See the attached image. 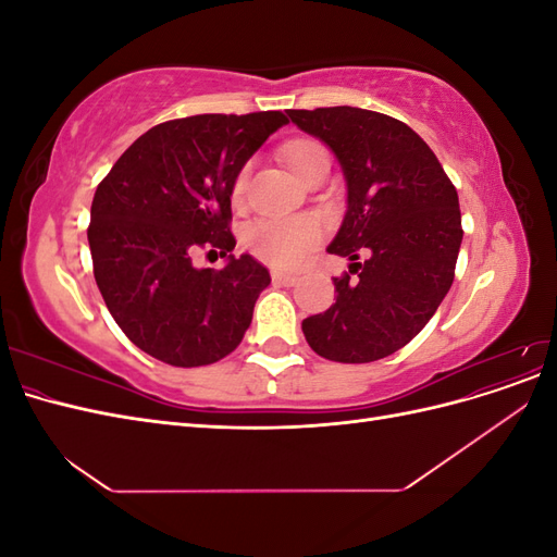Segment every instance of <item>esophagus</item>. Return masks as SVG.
I'll list each match as a JSON object with an SVG mask.
<instances>
[{"instance_id": "esophagus-1", "label": "esophagus", "mask_w": 557, "mask_h": 557, "mask_svg": "<svg viewBox=\"0 0 557 557\" xmlns=\"http://www.w3.org/2000/svg\"><path fill=\"white\" fill-rule=\"evenodd\" d=\"M272 281L274 283H278V285H295L297 283V276H293V274H283V272H272Z\"/></svg>"}]
</instances>
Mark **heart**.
<instances>
[{
    "mask_svg": "<svg viewBox=\"0 0 557 557\" xmlns=\"http://www.w3.org/2000/svg\"><path fill=\"white\" fill-rule=\"evenodd\" d=\"M327 153V150L318 141L301 139L285 148V162L293 170V174L299 178L305 174L307 166L313 162L315 156ZM248 185V166L237 174L232 183V199L242 201ZM320 239V225L313 218H264V221L250 223L244 232V246L256 256L258 260L278 267V269H293L301 260H305L307 252L318 244Z\"/></svg>",
    "mask_w": 557,
    "mask_h": 557,
    "instance_id": "b5f03b06",
    "label": "heart"
}]
</instances>
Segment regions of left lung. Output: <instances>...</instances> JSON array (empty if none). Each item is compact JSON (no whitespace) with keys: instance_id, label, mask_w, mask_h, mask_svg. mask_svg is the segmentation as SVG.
<instances>
[{"instance_id":"8db88e82","label":"left lung","mask_w":557,"mask_h":557,"mask_svg":"<svg viewBox=\"0 0 557 557\" xmlns=\"http://www.w3.org/2000/svg\"><path fill=\"white\" fill-rule=\"evenodd\" d=\"M288 115L342 164L348 209L327 250L348 258V272L359 274L334 278L336 301L301 320V332L334 362L393 356L450 290L462 244L458 190L432 148L391 115L356 107Z\"/></svg>"}]
</instances>
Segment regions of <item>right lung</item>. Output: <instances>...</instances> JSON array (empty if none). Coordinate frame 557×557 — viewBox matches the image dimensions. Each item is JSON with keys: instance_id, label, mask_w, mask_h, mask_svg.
<instances>
[{"instance_id": "obj_1", "label": "right lung", "mask_w": 557, "mask_h": 557, "mask_svg": "<svg viewBox=\"0 0 557 557\" xmlns=\"http://www.w3.org/2000/svg\"><path fill=\"white\" fill-rule=\"evenodd\" d=\"M281 111L205 113L150 127L97 185L88 242L97 288L127 339L172 367H201L237 348L267 288V267L234 258L232 183ZM211 247L223 270L191 256Z\"/></svg>"}]
</instances>
